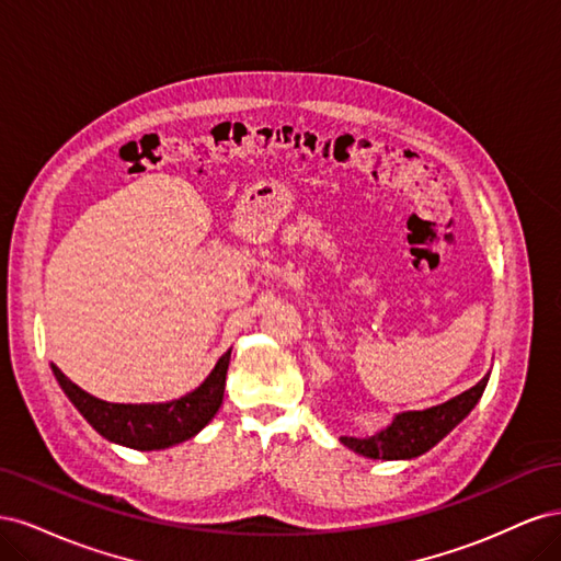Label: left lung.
Returning <instances> with one entry per match:
<instances>
[{"mask_svg": "<svg viewBox=\"0 0 561 561\" xmlns=\"http://www.w3.org/2000/svg\"><path fill=\"white\" fill-rule=\"evenodd\" d=\"M489 375L474 383L472 388L463 390L443 404H435L431 410L423 412H402L393 419L390 426L375 435L365 437H348L342 435V445L353 449L355 454L367 458H383V461H396V458H416L435 447L449 431H454L461 423L478 400L482 398L486 388Z\"/></svg>", "mask_w": 561, "mask_h": 561, "instance_id": "left-lung-1", "label": "left lung"}]
</instances>
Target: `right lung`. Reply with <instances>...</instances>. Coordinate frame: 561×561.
<instances>
[{"mask_svg": "<svg viewBox=\"0 0 561 561\" xmlns=\"http://www.w3.org/2000/svg\"><path fill=\"white\" fill-rule=\"evenodd\" d=\"M229 358L231 348L217 360L208 379L196 390L178 400L157 404L105 402L72 383L56 365H50V369H54L60 388L77 407L79 414L105 439L130 449L154 451L194 437L217 414L225 398Z\"/></svg>", "mask_w": 561, "mask_h": 561, "instance_id": "right-lung-1", "label": "right lung"}]
</instances>
